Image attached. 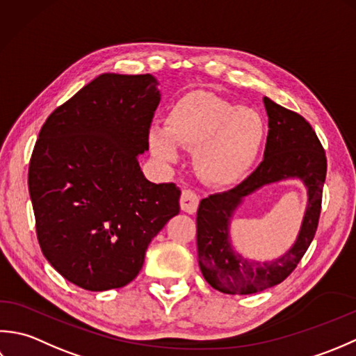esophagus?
I'll return each instance as SVG.
<instances>
[{"mask_svg":"<svg viewBox=\"0 0 356 356\" xmlns=\"http://www.w3.org/2000/svg\"><path fill=\"white\" fill-rule=\"evenodd\" d=\"M198 204H200V197L193 191H188V188H186V191L181 192L179 206H181V210H183V212L192 215V213L197 212Z\"/></svg>","mask_w":356,"mask_h":356,"instance_id":"esophagus-1","label":"esophagus"}]
</instances>
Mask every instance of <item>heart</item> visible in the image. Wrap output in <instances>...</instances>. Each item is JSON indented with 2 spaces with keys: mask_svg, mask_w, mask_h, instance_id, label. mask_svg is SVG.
<instances>
[{
  "mask_svg": "<svg viewBox=\"0 0 356 356\" xmlns=\"http://www.w3.org/2000/svg\"><path fill=\"white\" fill-rule=\"evenodd\" d=\"M165 124L149 130L152 155L170 164L179 158L178 146L195 149V169L212 186H232L248 175L267 136L258 108L236 106L204 90L178 98Z\"/></svg>",
  "mask_w": 356,
  "mask_h": 356,
  "instance_id": "b5f03b06",
  "label": "heart"
}]
</instances>
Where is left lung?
Wrapping results in <instances>:
<instances>
[{"mask_svg": "<svg viewBox=\"0 0 356 356\" xmlns=\"http://www.w3.org/2000/svg\"><path fill=\"white\" fill-rule=\"evenodd\" d=\"M269 115L263 161L241 184L201 200L197 212L198 264L213 289L229 295L257 293L280 284L300 263L315 236L327 172L325 154L316 134L301 115L264 98ZM296 179L307 188L308 202L300 232L281 257L261 264L243 257L231 244L229 222L245 198L261 188Z\"/></svg>", "mask_w": 356, "mask_h": 356, "instance_id": "left-lung-1", "label": "left lung"}]
</instances>
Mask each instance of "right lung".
I'll return each mask as SVG.
<instances>
[{"instance_id": "right-lung-1", "label": "right lung", "mask_w": 356, "mask_h": 356, "mask_svg": "<svg viewBox=\"0 0 356 356\" xmlns=\"http://www.w3.org/2000/svg\"><path fill=\"white\" fill-rule=\"evenodd\" d=\"M150 75L103 74L50 113L29 168L36 235L75 286L103 292L140 273L147 245L179 213V188L144 177L161 99Z\"/></svg>"}]
</instances>
